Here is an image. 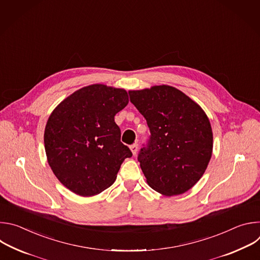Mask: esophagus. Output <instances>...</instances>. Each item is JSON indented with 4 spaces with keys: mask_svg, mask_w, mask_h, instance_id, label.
<instances>
[{
    "mask_svg": "<svg viewBox=\"0 0 260 260\" xmlns=\"http://www.w3.org/2000/svg\"><path fill=\"white\" fill-rule=\"evenodd\" d=\"M129 149H131V151H132V153H133L134 155H136V154H137V151H138V144L131 145V146H129Z\"/></svg>",
    "mask_w": 260,
    "mask_h": 260,
    "instance_id": "obj_1",
    "label": "esophagus"
}]
</instances>
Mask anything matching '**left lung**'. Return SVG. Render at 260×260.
I'll return each mask as SVG.
<instances>
[{"label": "left lung", "instance_id": "8db88e82", "mask_svg": "<svg viewBox=\"0 0 260 260\" xmlns=\"http://www.w3.org/2000/svg\"><path fill=\"white\" fill-rule=\"evenodd\" d=\"M151 137L139 154L149 186L167 196L189 190L204 175L213 151L210 120L202 107L170 85L129 90Z\"/></svg>", "mask_w": 260, "mask_h": 260}]
</instances>
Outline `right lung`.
<instances>
[{"label": "right lung", "mask_w": 260, "mask_h": 260, "mask_svg": "<svg viewBox=\"0 0 260 260\" xmlns=\"http://www.w3.org/2000/svg\"><path fill=\"white\" fill-rule=\"evenodd\" d=\"M127 104L125 89L91 84L70 94L52 111L44 132L47 161L72 192L80 197L101 193L133 155L120 142L114 120Z\"/></svg>", "instance_id": "obj_1"}]
</instances>
